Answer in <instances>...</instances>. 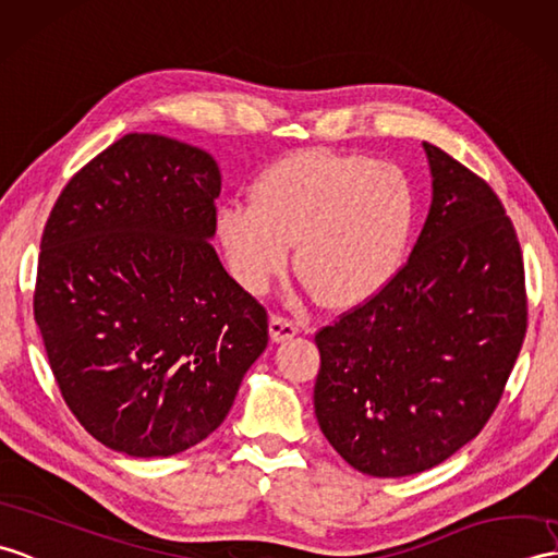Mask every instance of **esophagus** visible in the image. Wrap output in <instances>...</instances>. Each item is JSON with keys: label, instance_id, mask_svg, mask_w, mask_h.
<instances>
[{"label": "esophagus", "instance_id": "1", "mask_svg": "<svg viewBox=\"0 0 558 558\" xmlns=\"http://www.w3.org/2000/svg\"><path fill=\"white\" fill-rule=\"evenodd\" d=\"M268 330H270V340H274V342H284V340H290V338H294L296 332H300V326H296V323L290 320V318L270 316Z\"/></svg>", "mask_w": 558, "mask_h": 558}]
</instances>
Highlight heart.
Instances as JSON below:
<instances>
[{"label":"heart","mask_w":558,"mask_h":558,"mask_svg":"<svg viewBox=\"0 0 558 558\" xmlns=\"http://www.w3.org/2000/svg\"><path fill=\"white\" fill-rule=\"evenodd\" d=\"M250 199L252 209L230 204L216 216L232 278L264 294L294 247L296 276L335 308L364 304L392 280L416 216L399 166L323 147L264 168Z\"/></svg>","instance_id":"b5f03b06"}]
</instances>
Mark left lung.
Here are the masks:
<instances>
[{"label": "left lung", "mask_w": 558, "mask_h": 558, "mask_svg": "<svg viewBox=\"0 0 558 558\" xmlns=\"http://www.w3.org/2000/svg\"><path fill=\"white\" fill-rule=\"evenodd\" d=\"M433 204L409 262L320 328L314 409L356 471L433 469L495 413L527 328L523 254L485 180L423 142Z\"/></svg>", "instance_id": "obj_1"}]
</instances>
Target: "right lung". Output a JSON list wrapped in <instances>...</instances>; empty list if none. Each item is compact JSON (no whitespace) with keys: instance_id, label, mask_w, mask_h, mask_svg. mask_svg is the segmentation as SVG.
<instances>
[{"instance_id":"right-lung-1","label":"right lung","mask_w":558,"mask_h":558,"mask_svg":"<svg viewBox=\"0 0 558 558\" xmlns=\"http://www.w3.org/2000/svg\"><path fill=\"white\" fill-rule=\"evenodd\" d=\"M211 154L131 133L61 190L33 311L63 401L128 457H173L226 421L268 314L211 247Z\"/></svg>"}]
</instances>
